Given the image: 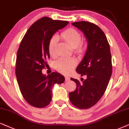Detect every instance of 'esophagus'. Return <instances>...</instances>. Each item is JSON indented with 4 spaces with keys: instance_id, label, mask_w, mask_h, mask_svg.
Masks as SVG:
<instances>
[{
    "instance_id": "obj_1",
    "label": "esophagus",
    "mask_w": 129,
    "mask_h": 129,
    "mask_svg": "<svg viewBox=\"0 0 129 129\" xmlns=\"http://www.w3.org/2000/svg\"><path fill=\"white\" fill-rule=\"evenodd\" d=\"M65 79H66V81H69L70 80V78L68 76H66V77H65Z\"/></svg>"
}]
</instances>
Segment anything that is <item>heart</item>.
Masks as SVG:
<instances>
[{
    "label": "heart",
    "mask_w": 129,
    "mask_h": 129,
    "mask_svg": "<svg viewBox=\"0 0 129 129\" xmlns=\"http://www.w3.org/2000/svg\"><path fill=\"white\" fill-rule=\"evenodd\" d=\"M61 36L72 48L77 49L78 52H82L83 48L81 45V36L74 28H69L61 34ZM58 41V36L54 35L50 39L49 43V52L50 56H55V48ZM76 64L73 58H61L56 61L55 67L57 71L63 74L69 73Z\"/></svg>",
    "instance_id": "heart-1"
}]
</instances>
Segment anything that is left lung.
Wrapping results in <instances>:
<instances>
[{
	"mask_svg": "<svg viewBox=\"0 0 129 129\" xmlns=\"http://www.w3.org/2000/svg\"><path fill=\"white\" fill-rule=\"evenodd\" d=\"M85 36L87 48L82 61L76 68L86 79L71 78L76 89L69 93L70 100L77 108L87 109L95 105L105 93L112 74L111 55L105 34L98 26L87 21L73 22Z\"/></svg>",
	"mask_w": 129,
	"mask_h": 129,
	"instance_id": "obj_1",
	"label": "left lung"
}]
</instances>
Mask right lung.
Instances as JSON below:
<instances>
[{"label": "right lung", "instance_id": "1", "mask_svg": "<svg viewBox=\"0 0 129 129\" xmlns=\"http://www.w3.org/2000/svg\"><path fill=\"white\" fill-rule=\"evenodd\" d=\"M69 23L45 17L32 24L21 41L17 52L15 74L19 89L29 104L37 108L48 105L52 99L55 84L64 82L63 76L52 72L42 73L50 58L49 43L58 30Z\"/></svg>", "mask_w": 129, "mask_h": 129}]
</instances>
